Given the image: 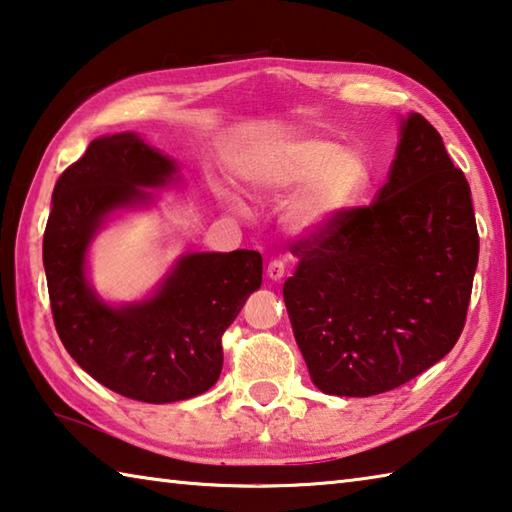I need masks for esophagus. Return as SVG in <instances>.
Returning <instances> with one entry per match:
<instances>
[{
	"instance_id": "1",
	"label": "esophagus",
	"mask_w": 512,
	"mask_h": 512,
	"mask_svg": "<svg viewBox=\"0 0 512 512\" xmlns=\"http://www.w3.org/2000/svg\"><path fill=\"white\" fill-rule=\"evenodd\" d=\"M284 268H287V264H284L282 259H271V262H268V266H266V275L271 277L273 282H277V280H282V277H284Z\"/></svg>"
}]
</instances>
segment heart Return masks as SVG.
I'll return each mask as SVG.
<instances>
[{"instance_id":"b5f03b06","label":"heart","mask_w":512,"mask_h":512,"mask_svg":"<svg viewBox=\"0 0 512 512\" xmlns=\"http://www.w3.org/2000/svg\"><path fill=\"white\" fill-rule=\"evenodd\" d=\"M248 178L277 196L307 185L293 205V223L316 228L357 201L368 185L370 169L359 151L307 137L264 153L253 162Z\"/></svg>"}]
</instances>
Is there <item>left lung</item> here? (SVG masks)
<instances>
[{
	"instance_id": "1",
	"label": "left lung",
	"mask_w": 512,
	"mask_h": 512,
	"mask_svg": "<svg viewBox=\"0 0 512 512\" xmlns=\"http://www.w3.org/2000/svg\"><path fill=\"white\" fill-rule=\"evenodd\" d=\"M284 302L323 393L370 397L454 348L467 318L479 232L465 173L418 112L402 121L388 183L291 244Z\"/></svg>"
}]
</instances>
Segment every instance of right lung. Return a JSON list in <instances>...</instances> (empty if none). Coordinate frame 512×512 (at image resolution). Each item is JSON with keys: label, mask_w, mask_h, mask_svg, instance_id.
<instances>
[{"label": "right lung", "mask_w": 512, "mask_h": 512, "mask_svg": "<svg viewBox=\"0 0 512 512\" xmlns=\"http://www.w3.org/2000/svg\"><path fill=\"white\" fill-rule=\"evenodd\" d=\"M173 162L135 133L90 142L60 173L42 239L51 314L72 359L137 402L189 400L223 368V332L262 284L257 250L180 259L151 300L108 307L85 282V250L106 214L144 201L142 187L173 178Z\"/></svg>", "instance_id": "right-lung-1"}]
</instances>
